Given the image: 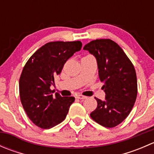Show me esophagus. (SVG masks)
<instances>
[{
	"instance_id": "esophagus-1",
	"label": "esophagus",
	"mask_w": 154,
	"mask_h": 154,
	"mask_svg": "<svg viewBox=\"0 0 154 154\" xmlns=\"http://www.w3.org/2000/svg\"><path fill=\"white\" fill-rule=\"evenodd\" d=\"M77 99H86V96L81 95V94H78V95H77Z\"/></svg>"
}]
</instances>
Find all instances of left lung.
<instances>
[{
  "mask_svg": "<svg viewBox=\"0 0 154 154\" xmlns=\"http://www.w3.org/2000/svg\"><path fill=\"white\" fill-rule=\"evenodd\" d=\"M83 49L96 58L106 94L104 100L94 97L97 106L90 116L103 127H116L128 116L136 102L138 89L134 66L122 48L109 38L93 40Z\"/></svg>",
  "mask_w": 154,
  "mask_h": 154,
  "instance_id": "1",
  "label": "left lung"
}]
</instances>
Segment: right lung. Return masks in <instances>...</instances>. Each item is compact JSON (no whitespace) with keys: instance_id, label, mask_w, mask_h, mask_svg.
<instances>
[{"instance_id":"1","label":"right lung","mask_w":154,"mask_h":154,"mask_svg":"<svg viewBox=\"0 0 154 154\" xmlns=\"http://www.w3.org/2000/svg\"><path fill=\"white\" fill-rule=\"evenodd\" d=\"M82 48L80 41L51 42L37 50L24 66L19 79L20 99L32 123L50 129L65 120L75 98L53 96L50 87L66 61Z\"/></svg>"}]
</instances>
